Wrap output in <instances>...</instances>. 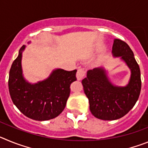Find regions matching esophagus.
Wrapping results in <instances>:
<instances>
[{"label":"esophagus","mask_w":148,"mask_h":148,"mask_svg":"<svg viewBox=\"0 0 148 148\" xmlns=\"http://www.w3.org/2000/svg\"><path fill=\"white\" fill-rule=\"evenodd\" d=\"M84 76H85V70H84V69H79V70H78L76 73L77 80H82Z\"/></svg>","instance_id":"34e87169"}]
</instances>
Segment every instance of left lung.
<instances>
[{"mask_svg":"<svg viewBox=\"0 0 148 148\" xmlns=\"http://www.w3.org/2000/svg\"><path fill=\"white\" fill-rule=\"evenodd\" d=\"M112 55L130 69V79L126 85L114 84L103 66L89 70L82 82L90 112L95 118L108 121L125 116L136 103L142 87L140 69L130 47L119 39H114Z\"/></svg>","mask_w":148,"mask_h":148,"instance_id":"8db88e82","label":"left lung"}]
</instances>
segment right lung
I'll return each instance as SVG.
<instances>
[{"label":"right lung","mask_w":148,"mask_h":148,"mask_svg":"<svg viewBox=\"0 0 148 148\" xmlns=\"http://www.w3.org/2000/svg\"><path fill=\"white\" fill-rule=\"evenodd\" d=\"M26 46H22L10 69L9 90L12 100L28 118L36 121L56 118L65 108L70 96V84L76 81L77 70L66 71L57 68L44 80L31 83L23 73L21 61Z\"/></svg>","instance_id":"add662e5"}]
</instances>
